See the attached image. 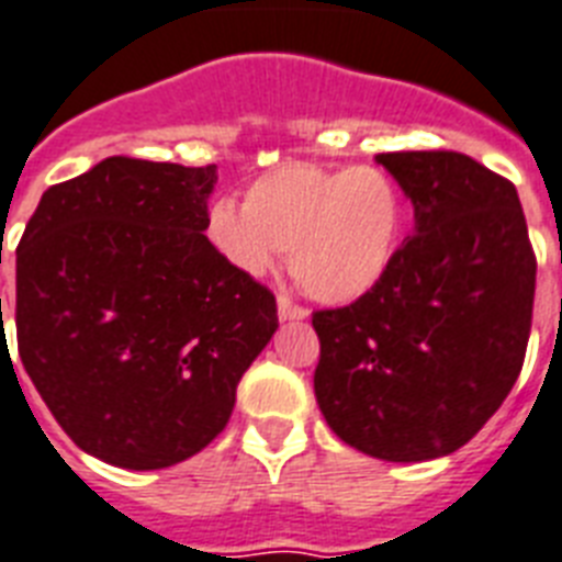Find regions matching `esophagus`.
Listing matches in <instances>:
<instances>
[{
	"label": "esophagus",
	"mask_w": 562,
	"mask_h": 562,
	"mask_svg": "<svg viewBox=\"0 0 562 562\" xmlns=\"http://www.w3.org/2000/svg\"><path fill=\"white\" fill-rule=\"evenodd\" d=\"M307 307H302V304L290 302L286 295H278V318L281 322H299V318H307Z\"/></svg>",
	"instance_id": "1"
}]
</instances>
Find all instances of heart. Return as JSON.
I'll use <instances>...</instances> for the list:
<instances>
[{
	"instance_id": "b5f03b06",
	"label": "heart",
	"mask_w": 562,
	"mask_h": 562,
	"mask_svg": "<svg viewBox=\"0 0 562 562\" xmlns=\"http://www.w3.org/2000/svg\"><path fill=\"white\" fill-rule=\"evenodd\" d=\"M406 205L383 168L286 161L246 188L244 209L217 200L209 240L244 276H263L290 249V272L313 299L351 304L392 269Z\"/></svg>"
}]
</instances>
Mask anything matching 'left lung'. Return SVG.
<instances>
[{"mask_svg":"<svg viewBox=\"0 0 562 562\" xmlns=\"http://www.w3.org/2000/svg\"><path fill=\"white\" fill-rule=\"evenodd\" d=\"M415 235L348 307L316 310V401L348 447L429 461L464 447L522 371L533 258L514 182L456 150L380 154Z\"/></svg>","mask_w":562,"mask_h":562,"instance_id":"8db88e82","label":"left lung"}]
</instances>
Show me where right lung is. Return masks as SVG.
<instances>
[{"instance_id": "1", "label": "right lung", "mask_w": 562, "mask_h": 562, "mask_svg": "<svg viewBox=\"0 0 562 562\" xmlns=\"http://www.w3.org/2000/svg\"><path fill=\"white\" fill-rule=\"evenodd\" d=\"M214 182V165L110 156L48 188L16 246L22 366L106 464L161 470L209 447L276 334V295L203 235Z\"/></svg>"}]
</instances>
